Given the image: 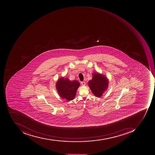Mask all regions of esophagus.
I'll return each mask as SVG.
<instances>
[{
    "label": "esophagus",
    "instance_id": "1",
    "mask_svg": "<svg viewBox=\"0 0 155 155\" xmlns=\"http://www.w3.org/2000/svg\"><path fill=\"white\" fill-rule=\"evenodd\" d=\"M81 84H82V85H83V86L86 85V83H85V82H84V81H82V82H81Z\"/></svg>",
    "mask_w": 155,
    "mask_h": 155
}]
</instances>
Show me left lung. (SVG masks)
I'll list each match as a JSON object with an SVG mask.
<instances>
[{"mask_svg":"<svg viewBox=\"0 0 155 155\" xmlns=\"http://www.w3.org/2000/svg\"><path fill=\"white\" fill-rule=\"evenodd\" d=\"M88 84L93 94L96 97H100L107 89L108 80L103 74L94 73L93 74L92 79L88 81Z\"/></svg>","mask_w":155,"mask_h":155,"instance_id":"left-lung-1","label":"left lung"}]
</instances>
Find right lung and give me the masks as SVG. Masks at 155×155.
<instances>
[{
  "instance_id": "right-lung-1",
  "label": "right lung",
  "mask_w": 155,
  "mask_h": 155,
  "mask_svg": "<svg viewBox=\"0 0 155 155\" xmlns=\"http://www.w3.org/2000/svg\"><path fill=\"white\" fill-rule=\"evenodd\" d=\"M80 84L76 80L71 81L68 78L61 77L56 84V88L61 98L68 101L74 99Z\"/></svg>"
}]
</instances>
